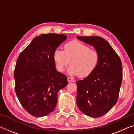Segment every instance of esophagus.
<instances>
[{
	"instance_id": "1",
	"label": "esophagus",
	"mask_w": 134,
	"mask_h": 134,
	"mask_svg": "<svg viewBox=\"0 0 134 134\" xmlns=\"http://www.w3.org/2000/svg\"><path fill=\"white\" fill-rule=\"evenodd\" d=\"M75 80L71 77H68V82H74Z\"/></svg>"
}]
</instances>
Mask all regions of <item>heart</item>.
Listing matches in <instances>:
<instances>
[{"label":"heart","mask_w":134,"mask_h":134,"mask_svg":"<svg viewBox=\"0 0 134 134\" xmlns=\"http://www.w3.org/2000/svg\"><path fill=\"white\" fill-rule=\"evenodd\" d=\"M53 59L59 72H63L70 62L69 74L85 77L96 69L100 55L96 49H90L88 46L77 40H72L65 44L63 51L55 49L53 54Z\"/></svg>","instance_id":"b5f03b06"}]
</instances>
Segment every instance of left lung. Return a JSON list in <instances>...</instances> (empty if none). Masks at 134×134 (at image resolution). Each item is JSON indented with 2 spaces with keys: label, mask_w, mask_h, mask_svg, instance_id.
Wrapping results in <instances>:
<instances>
[{
  "label": "left lung",
  "mask_w": 134,
  "mask_h": 134,
  "mask_svg": "<svg viewBox=\"0 0 134 134\" xmlns=\"http://www.w3.org/2000/svg\"><path fill=\"white\" fill-rule=\"evenodd\" d=\"M93 46L100 59L93 73L76 82V103L82 113L92 118L107 113L118 100L122 79V63L110 44L99 36H77Z\"/></svg>",
  "instance_id": "left-lung-1"
}]
</instances>
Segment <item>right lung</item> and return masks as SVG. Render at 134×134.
Segmentation results:
<instances>
[{
	"label": "right lung",
	"mask_w": 134,
	"mask_h": 134,
	"mask_svg": "<svg viewBox=\"0 0 134 134\" xmlns=\"http://www.w3.org/2000/svg\"><path fill=\"white\" fill-rule=\"evenodd\" d=\"M66 38L65 35H41L18 57L14 71L16 94L33 116H44L54 111L58 92L68 85L67 77L57 71L53 59L54 51Z\"/></svg>",
	"instance_id": "1"
}]
</instances>
